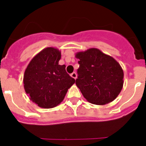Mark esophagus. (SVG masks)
Instances as JSON below:
<instances>
[{"label":"esophagus","instance_id":"34e87169","mask_svg":"<svg viewBox=\"0 0 146 146\" xmlns=\"http://www.w3.org/2000/svg\"><path fill=\"white\" fill-rule=\"evenodd\" d=\"M71 76L72 78H74V79H76V72L72 73L71 74Z\"/></svg>","mask_w":146,"mask_h":146}]
</instances>
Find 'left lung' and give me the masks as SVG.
Returning a JSON list of instances; mask_svg holds the SVG:
<instances>
[{
    "mask_svg": "<svg viewBox=\"0 0 146 146\" xmlns=\"http://www.w3.org/2000/svg\"><path fill=\"white\" fill-rule=\"evenodd\" d=\"M79 67L76 85L90 103L104 105L113 102L123 85V71L119 63L96 48L79 52Z\"/></svg>",
    "mask_w": 146,
    "mask_h": 146,
    "instance_id": "8db88e82",
    "label": "left lung"
}]
</instances>
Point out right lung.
<instances>
[{"label":"right lung","instance_id":"1","mask_svg":"<svg viewBox=\"0 0 146 146\" xmlns=\"http://www.w3.org/2000/svg\"><path fill=\"white\" fill-rule=\"evenodd\" d=\"M60 59L58 49L46 47L32 59L25 71V91L40 107L57 106L74 84L75 79L66 72V66L59 64Z\"/></svg>","mask_w":146,"mask_h":146}]
</instances>
